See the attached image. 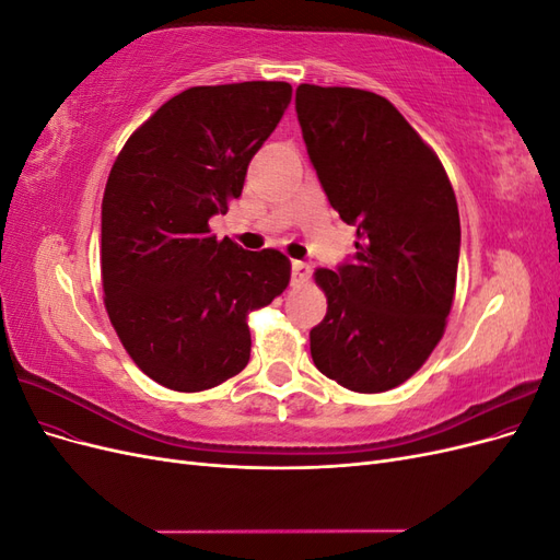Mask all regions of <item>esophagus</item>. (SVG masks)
I'll list each match as a JSON object with an SVG mask.
<instances>
[{
    "instance_id": "1",
    "label": "esophagus",
    "mask_w": 560,
    "mask_h": 560,
    "mask_svg": "<svg viewBox=\"0 0 560 560\" xmlns=\"http://www.w3.org/2000/svg\"><path fill=\"white\" fill-rule=\"evenodd\" d=\"M308 278H311V266L303 264V261H294L292 264V284L301 287V284L308 282Z\"/></svg>"
}]
</instances>
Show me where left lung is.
Instances as JSON below:
<instances>
[{
    "label": "left lung",
    "instance_id": "left-lung-1",
    "mask_svg": "<svg viewBox=\"0 0 560 560\" xmlns=\"http://www.w3.org/2000/svg\"><path fill=\"white\" fill-rule=\"evenodd\" d=\"M296 114L331 208L358 226L352 261L315 270L327 315L311 329L313 362L352 393H385L425 364L446 329L460 254L453 186L383 95L301 83Z\"/></svg>",
    "mask_w": 560,
    "mask_h": 560
}]
</instances>
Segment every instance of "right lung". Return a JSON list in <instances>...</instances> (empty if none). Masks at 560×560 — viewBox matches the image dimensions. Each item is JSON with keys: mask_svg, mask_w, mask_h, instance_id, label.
Returning <instances> with one entry per match:
<instances>
[{"mask_svg": "<svg viewBox=\"0 0 560 560\" xmlns=\"http://www.w3.org/2000/svg\"><path fill=\"white\" fill-rule=\"evenodd\" d=\"M292 100L284 81L194 86L135 130L103 196V292L112 327L144 374L202 393L249 362L252 311L292 278L278 249L217 241L210 217L241 196L247 165Z\"/></svg>", "mask_w": 560, "mask_h": 560, "instance_id": "1", "label": "right lung"}]
</instances>
